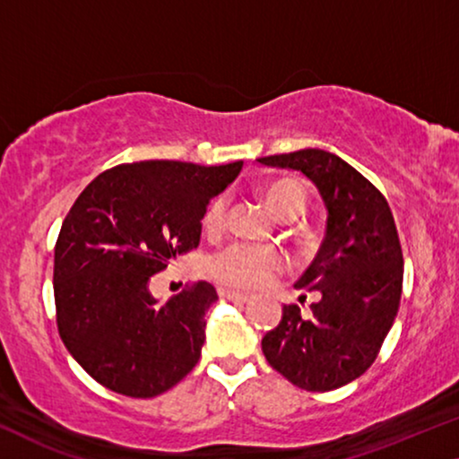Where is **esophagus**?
Wrapping results in <instances>:
<instances>
[{
    "label": "esophagus",
    "mask_w": 459,
    "mask_h": 459,
    "mask_svg": "<svg viewBox=\"0 0 459 459\" xmlns=\"http://www.w3.org/2000/svg\"><path fill=\"white\" fill-rule=\"evenodd\" d=\"M220 294H222L224 299L233 300V303H247L249 297L247 294H241V292H235V290H226V288H220Z\"/></svg>",
    "instance_id": "obj_1"
}]
</instances>
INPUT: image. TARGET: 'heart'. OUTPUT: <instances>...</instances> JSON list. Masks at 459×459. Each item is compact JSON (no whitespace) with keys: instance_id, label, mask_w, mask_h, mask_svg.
Instances as JSON below:
<instances>
[{"instance_id":"obj_1","label":"heart","mask_w":459,"mask_h":459,"mask_svg":"<svg viewBox=\"0 0 459 459\" xmlns=\"http://www.w3.org/2000/svg\"><path fill=\"white\" fill-rule=\"evenodd\" d=\"M263 199L277 218L286 220L303 212L307 195L305 188L292 179H273L263 188ZM226 210H229L226 196H216L203 213V229L212 235L220 233L226 224ZM281 269V254L275 247L256 246V243H229L207 260V271L213 280L237 290L263 288Z\"/></svg>"}]
</instances>
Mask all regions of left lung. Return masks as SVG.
<instances>
[{"instance_id":"left-lung-1","label":"left lung","mask_w":459,"mask_h":459,"mask_svg":"<svg viewBox=\"0 0 459 459\" xmlns=\"http://www.w3.org/2000/svg\"><path fill=\"white\" fill-rule=\"evenodd\" d=\"M258 162L305 173L328 210L320 252L294 286L317 294L311 316L283 305L263 353L300 390H336L367 373L396 320L404 271L396 222L381 190L339 156L307 148Z\"/></svg>"}]
</instances>
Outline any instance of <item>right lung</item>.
Listing matches in <instances>:
<instances>
[{
    "mask_svg": "<svg viewBox=\"0 0 459 459\" xmlns=\"http://www.w3.org/2000/svg\"><path fill=\"white\" fill-rule=\"evenodd\" d=\"M241 165L123 162L75 199L55 246L56 328L97 384L152 398L196 367L216 288L195 281L159 305L150 281L199 246L203 213Z\"/></svg>",
    "mask_w": 459,
    "mask_h": 459,
    "instance_id": "1",
    "label": "right lung"
}]
</instances>
